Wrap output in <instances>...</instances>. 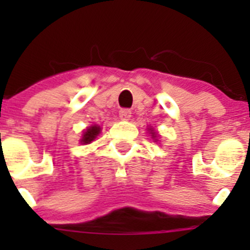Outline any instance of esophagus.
Wrapping results in <instances>:
<instances>
[{
  "label": "esophagus",
  "instance_id": "1",
  "mask_svg": "<svg viewBox=\"0 0 250 250\" xmlns=\"http://www.w3.org/2000/svg\"><path fill=\"white\" fill-rule=\"evenodd\" d=\"M119 118H120L121 120H129V119L131 118V111H130L129 109L120 110V112H119Z\"/></svg>",
  "mask_w": 250,
  "mask_h": 250
}]
</instances>
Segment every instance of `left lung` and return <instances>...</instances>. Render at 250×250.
<instances>
[{"instance_id":"8db88e82","label":"left lung","mask_w":250,"mask_h":250,"mask_svg":"<svg viewBox=\"0 0 250 250\" xmlns=\"http://www.w3.org/2000/svg\"><path fill=\"white\" fill-rule=\"evenodd\" d=\"M149 130H150V132H151V136H152V138H156V136H155V132L152 131L151 129H149Z\"/></svg>"}]
</instances>
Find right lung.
<instances>
[{
  "instance_id": "right-lung-1",
  "label": "right lung",
  "mask_w": 250,
  "mask_h": 250,
  "mask_svg": "<svg viewBox=\"0 0 250 250\" xmlns=\"http://www.w3.org/2000/svg\"><path fill=\"white\" fill-rule=\"evenodd\" d=\"M100 131L101 129L100 126H98V125H92V126L87 127V129L83 131L80 143L81 144H90L91 141H94L95 139H96V136L100 134Z\"/></svg>"
}]
</instances>
